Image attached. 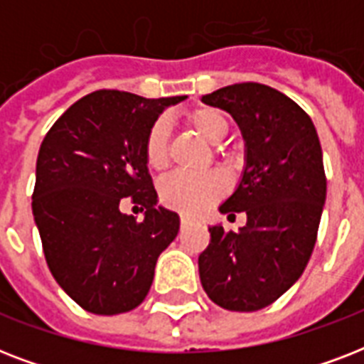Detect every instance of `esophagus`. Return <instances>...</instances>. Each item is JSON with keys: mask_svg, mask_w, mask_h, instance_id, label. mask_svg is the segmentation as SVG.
Wrapping results in <instances>:
<instances>
[{"mask_svg": "<svg viewBox=\"0 0 364 364\" xmlns=\"http://www.w3.org/2000/svg\"><path fill=\"white\" fill-rule=\"evenodd\" d=\"M191 225H193V219L187 215H181V227L187 228V227H191Z\"/></svg>", "mask_w": 364, "mask_h": 364, "instance_id": "1", "label": "esophagus"}]
</instances>
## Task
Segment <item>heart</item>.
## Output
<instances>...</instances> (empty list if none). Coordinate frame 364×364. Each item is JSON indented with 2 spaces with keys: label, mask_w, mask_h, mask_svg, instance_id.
<instances>
[{
  "label": "heart",
  "mask_w": 364,
  "mask_h": 364,
  "mask_svg": "<svg viewBox=\"0 0 364 364\" xmlns=\"http://www.w3.org/2000/svg\"><path fill=\"white\" fill-rule=\"evenodd\" d=\"M187 122L204 137L205 141L217 143L227 136L228 121L215 109H196L187 117ZM168 137L170 128L164 119H159L145 137V160L149 168L162 170L168 164ZM223 193L221 177L215 173H173L160 185V200L173 210L196 215L208 208L211 200Z\"/></svg>",
  "instance_id": "b5f03b06"
}]
</instances>
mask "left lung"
Returning <instances> with one entry per match:
<instances>
[{
    "label": "left lung",
    "instance_id": "obj_1",
    "mask_svg": "<svg viewBox=\"0 0 364 364\" xmlns=\"http://www.w3.org/2000/svg\"><path fill=\"white\" fill-rule=\"evenodd\" d=\"M202 102L230 113L242 130V181L219 211H245L247 223L238 232L210 227L200 282L225 310H262L293 287L316 245L327 198L319 137L299 104L260 82L219 88Z\"/></svg>",
    "mask_w": 364,
    "mask_h": 364
}]
</instances>
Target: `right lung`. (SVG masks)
I'll return each instance as SVG.
<instances>
[{
	"label": "right lung",
	"mask_w": 364,
	"mask_h": 364,
	"mask_svg": "<svg viewBox=\"0 0 364 364\" xmlns=\"http://www.w3.org/2000/svg\"><path fill=\"white\" fill-rule=\"evenodd\" d=\"M183 100L96 90L71 105L39 147L31 210L43 253L60 287L90 314L141 304L160 253L179 232L176 211L156 205L145 137ZM124 198L146 210L141 222L122 213Z\"/></svg>",
	"instance_id": "add662e5"
}]
</instances>
